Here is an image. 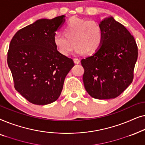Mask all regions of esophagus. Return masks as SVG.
<instances>
[{"instance_id": "1", "label": "esophagus", "mask_w": 145, "mask_h": 145, "mask_svg": "<svg viewBox=\"0 0 145 145\" xmlns=\"http://www.w3.org/2000/svg\"><path fill=\"white\" fill-rule=\"evenodd\" d=\"M73 61H74V63L75 64H79V63H80V60L78 59H73Z\"/></svg>"}]
</instances>
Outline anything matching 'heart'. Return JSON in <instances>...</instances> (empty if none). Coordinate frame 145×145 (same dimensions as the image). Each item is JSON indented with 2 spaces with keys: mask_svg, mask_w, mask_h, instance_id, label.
<instances>
[{
  "mask_svg": "<svg viewBox=\"0 0 145 145\" xmlns=\"http://www.w3.org/2000/svg\"><path fill=\"white\" fill-rule=\"evenodd\" d=\"M64 34L56 33L53 43L61 55L68 57L76 45L75 53L82 55L94 54L98 51L103 41V30L100 24L73 17L69 20L63 29Z\"/></svg>",
  "mask_w": 145,
  "mask_h": 145,
  "instance_id": "obj_1",
  "label": "heart"
}]
</instances>
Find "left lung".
Here are the masks:
<instances>
[{
  "mask_svg": "<svg viewBox=\"0 0 145 145\" xmlns=\"http://www.w3.org/2000/svg\"><path fill=\"white\" fill-rule=\"evenodd\" d=\"M100 25L103 41L98 51L81 60L84 88L92 98L112 99L120 96L133 79L138 48L133 35L112 16Z\"/></svg>",
  "mask_w": 145,
  "mask_h": 145,
  "instance_id": "1",
  "label": "left lung"
}]
</instances>
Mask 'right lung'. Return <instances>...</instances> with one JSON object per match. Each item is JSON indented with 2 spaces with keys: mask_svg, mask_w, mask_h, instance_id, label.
I'll return each instance as SVG.
<instances>
[{
  "mask_svg": "<svg viewBox=\"0 0 145 145\" xmlns=\"http://www.w3.org/2000/svg\"><path fill=\"white\" fill-rule=\"evenodd\" d=\"M65 18L37 20L18 31L10 43L7 63L14 88L33 104L56 101L65 77L74 66L72 59L61 55L53 43Z\"/></svg>",
  "mask_w": 145,
  "mask_h": 145,
  "instance_id": "obj_1",
  "label": "right lung"
}]
</instances>
